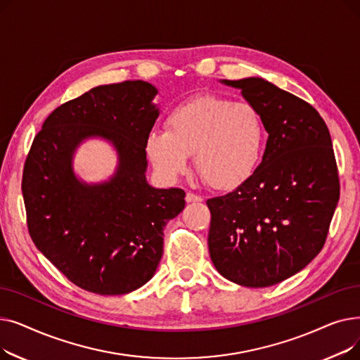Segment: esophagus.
I'll return each mask as SVG.
<instances>
[{
    "instance_id": "34e87169",
    "label": "esophagus",
    "mask_w": 360,
    "mask_h": 360,
    "mask_svg": "<svg viewBox=\"0 0 360 360\" xmlns=\"http://www.w3.org/2000/svg\"><path fill=\"white\" fill-rule=\"evenodd\" d=\"M185 200H186V202H201V201H202V197H201V195H197V194H194V193H186Z\"/></svg>"
}]
</instances>
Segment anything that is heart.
Returning <instances> with one entry per match:
<instances>
[{"instance_id": "heart-1", "label": "heart", "mask_w": 360, "mask_h": 360, "mask_svg": "<svg viewBox=\"0 0 360 360\" xmlns=\"http://www.w3.org/2000/svg\"><path fill=\"white\" fill-rule=\"evenodd\" d=\"M166 131H151L146 153L156 172L176 181L194 155L200 176L214 190H233L252 174L266 143V124L251 103L198 96L169 112Z\"/></svg>"}]
</instances>
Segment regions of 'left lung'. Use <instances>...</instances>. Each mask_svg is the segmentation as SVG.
I'll list each match as a JSON object with an SVG mask.
<instances>
[{"instance_id":"left-lung-1","label":"left lung","mask_w":360,"mask_h":360,"mask_svg":"<svg viewBox=\"0 0 360 360\" xmlns=\"http://www.w3.org/2000/svg\"><path fill=\"white\" fill-rule=\"evenodd\" d=\"M264 118L259 166L236 190L207 200L216 270L247 288H267L305 269L323 250L340 198L330 131L308 102L273 83L221 80Z\"/></svg>"}]
</instances>
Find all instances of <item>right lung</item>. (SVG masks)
I'll return each instance as SVG.
<instances>
[{
	"instance_id": "right-lung-1",
	"label": "right lung",
	"mask_w": 360,
	"mask_h": 360,
	"mask_svg": "<svg viewBox=\"0 0 360 360\" xmlns=\"http://www.w3.org/2000/svg\"><path fill=\"white\" fill-rule=\"evenodd\" d=\"M156 94L141 80L94 87L51 113L27 155L22 191L30 238L87 292L125 295L146 285L163 254L165 224L185 207L181 188L159 190L146 179ZM91 136L119 153L106 183L86 184L73 174V151Z\"/></svg>"
}]
</instances>
